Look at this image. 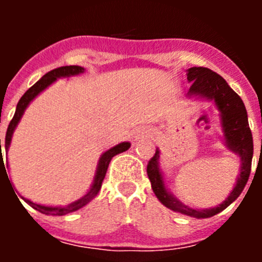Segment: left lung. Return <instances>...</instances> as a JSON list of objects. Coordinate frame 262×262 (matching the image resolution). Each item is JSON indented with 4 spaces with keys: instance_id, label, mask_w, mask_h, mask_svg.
<instances>
[{
    "instance_id": "8db88e82",
    "label": "left lung",
    "mask_w": 262,
    "mask_h": 262,
    "mask_svg": "<svg viewBox=\"0 0 262 262\" xmlns=\"http://www.w3.org/2000/svg\"><path fill=\"white\" fill-rule=\"evenodd\" d=\"M187 80L193 82L189 89L190 96H201L214 99L217 108L221 110L222 126H223L227 145L230 147V149L239 155L243 163L236 186L231 191L230 196L217 207L209 210H195L178 202L166 191L163 177L160 173L159 163H157L160 157V152L157 149L154 157L148 161L147 174L151 181L152 190L164 206L173 211L200 219V217L214 216L223 211L244 190L245 185L248 182L249 174H251L252 157H253V138H252L251 128L248 124V115H247V110H245L242 98L228 86L226 80L221 75H217L209 68L193 67L187 71Z\"/></svg>"
}]
</instances>
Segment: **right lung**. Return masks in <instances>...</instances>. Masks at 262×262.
<instances>
[{
  "label": "right lung",
  "mask_w": 262,
  "mask_h": 262,
  "mask_svg": "<svg viewBox=\"0 0 262 262\" xmlns=\"http://www.w3.org/2000/svg\"><path fill=\"white\" fill-rule=\"evenodd\" d=\"M82 72H84V68L78 66H67V67H60V68L52 69V71H50L48 73H46V75L38 81V82H35V84L32 85V86L27 90L26 93L20 97L19 102H18L17 105V110H15V114H14L13 119H11L10 123H9L8 131H6V136H5V151H8L9 149V144H10L11 142V135H13L14 128L17 127L20 117L23 115V111H25V108L27 107V105L31 102L32 99L35 98V97L40 93L41 90H45L48 85L52 84L53 81L56 80L57 77H66V76L78 75V73H82ZM128 148H129V143H120V144L115 145V147H113L111 149L106 151L105 154L102 155V157H101V160H99L96 180H94V184L93 186H92V189L88 191L86 195H84L81 200L76 201V202L71 203L69 206H66V207H48V206H41V205H36V203H32L31 201H27V200L25 201L31 206L32 209L38 210L39 212L46 215H67L69 214V212H73L76 211V210L81 209V207H84L88 202H90V201L93 200L94 196L98 194L99 189H101V186H102L103 178H105L106 176V170H107V166L108 164H110L111 159H113L115 155L120 154V152L127 151ZM1 166H4L5 168L4 159H2V154H1V139H0V168ZM5 172H6V169H5ZM6 176H8V173H6Z\"/></svg>",
  "instance_id": "obj_1"
}]
</instances>
